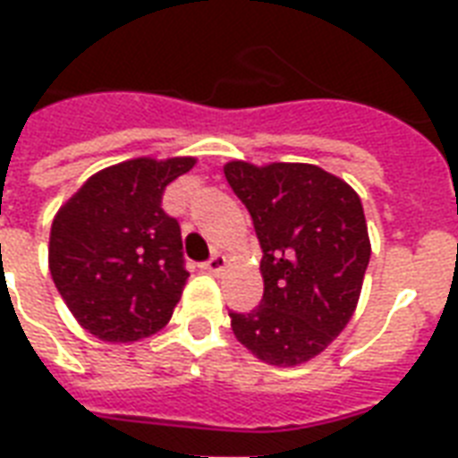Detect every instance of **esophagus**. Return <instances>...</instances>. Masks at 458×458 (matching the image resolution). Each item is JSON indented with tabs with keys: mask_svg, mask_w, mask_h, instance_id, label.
<instances>
[{
	"mask_svg": "<svg viewBox=\"0 0 458 458\" xmlns=\"http://www.w3.org/2000/svg\"><path fill=\"white\" fill-rule=\"evenodd\" d=\"M225 268H228V259L221 257V254H214V257L208 259L207 264H204V271L211 273V276H221Z\"/></svg>",
	"mask_w": 458,
	"mask_h": 458,
	"instance_id": "esophagus-1",
	"label": "esophagus"
}]
</instances>
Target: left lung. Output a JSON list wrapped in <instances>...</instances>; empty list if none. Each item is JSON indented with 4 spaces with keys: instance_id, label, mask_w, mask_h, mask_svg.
Returning a JSON list of instances; mask_svg holds the SVG:
<instances>
[{
    "instance_id": "1",
    "label": "left lung",
    "mask_w": 458,
    "mask_h": 458,
    "mask_svg": "<svg viewBox=\"0 0 458 458\" xmlns=\"http://www.w3.org/2000/svg\"><path fill=\"white\" fill-rule=\"evenodd\" d=\"M223 173L264 250V300L251 313H230L233 333L271 366L311 361L359 304L370 259L361 199L313 164L228 161Z\"/></svg>"
}]
</instances>
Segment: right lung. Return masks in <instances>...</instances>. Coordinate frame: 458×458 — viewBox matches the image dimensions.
Masks as SVG:
<instances>
[{
    "label": "right lung",
    "mask_w": 458,
    "mask_h": 458,
    "mask_svg": "<svg viewBox=\"0 0 458 458\" xmlns=\"http://www.w3.org/2000/svg\"><path fill=\"white\" fill-rule=\"evenodd\" d=\"M192 157H140L109 165L56 211L49 271L66 306L104 342H138L171 320L190 273L182 237L161 208Z\"/></svg>",
    "instance_id": "obj_1"
}]
</instances>
